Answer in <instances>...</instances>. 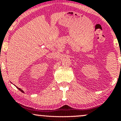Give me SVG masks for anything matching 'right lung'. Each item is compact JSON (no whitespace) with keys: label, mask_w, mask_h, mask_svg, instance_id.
<instances>
[{"label":"right lung","mask_w":121,"mask_h":121,"mask_svg":"<svg viewBox=\"0 0 121 121\" xmlns=\"http://www.w3.org/2000/svg\"><path fill=\"white\" fill-rule=\"evenodd\" d=\"M16 87H17V88L18 89H19V91H22V92L24 93V91H23V90H22V89H20V88H19V87H17V86H16Z\"/></svg>","instance_id":"obj_1"}]
</instances>
